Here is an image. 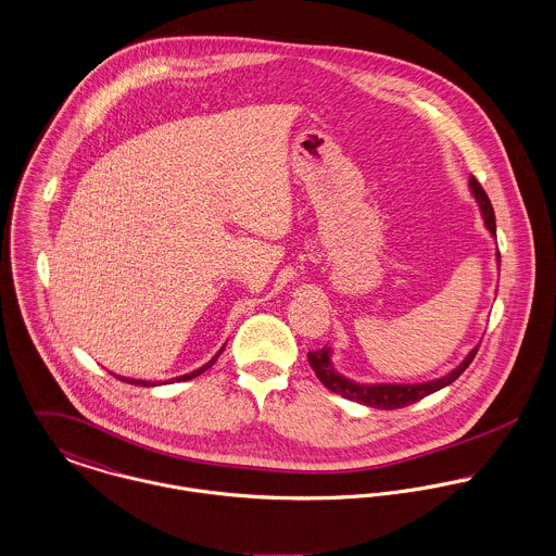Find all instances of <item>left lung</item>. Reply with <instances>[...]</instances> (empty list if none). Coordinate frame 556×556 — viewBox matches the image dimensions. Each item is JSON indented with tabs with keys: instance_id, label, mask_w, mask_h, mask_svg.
Returning <instances> with one entry per match:
<instances>
[{
	"instance_id": "8db88e82",
	"label": "left lung",
	"mask_w": 556,
	"mask_h": 556,
	"mask_svg": "<svg viewBox=\"0 0 556 556\" xmlns=\"http://www.w3.org/2000/svg\"><path fill=\"white\" fill-rule=\"evenodd\" d=\"M470 192L471 197L478 203V210L484 219L486 230L491 232V237L495 239L497 230H495V214H493V205L486 197V192L482 190V186L476 181V177H470ZM497 256V264H500V252ZM478 346H473L470 353L464 357V362L453 368L448 375L440 377V379H431V381H424V383H357L346 379L341 375L334 364H332V349L324 346L319 351H308V364L313 366L317 379L326 384L330 391L339 393L346 400L359 402L364 406L370 408H381V410H393V408H404L408 404H415L419 400H424L429 393L440 391L442 387L453 383L455 379H459L464 375V370L471 364V359L476 357Z\"/></svg>"
}]
</instances>
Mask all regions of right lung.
Instances as JSON below:
<instances>
[{
	"label": "right lung",
	"instance_id": "obj_1",
	"mask_svg": "<svg viewBox=\"0 0 556 556\" xmlns=\"http://www.w3.org/2000/svg\"><path fill=\"white\" fill-rule=\"evenodd\" d=\"M226 346V344H224ZM224 346L215 353L214 357L205 364V366H201L199 370H192V372H188V375H181V377H175V379H172L169 383H173V381H190V379H194V377H199V375H203L207 368H212L214 366L215 362H217V357H219V353L224 351ZM116 379H121V381H125V383L130 384H143V387H156V384H163V383H152V381H139V379H128V377H118V375H114Z\"/></svg>",
	"mask_w": 556,
	"mask_h": 556
}]
</instances>
